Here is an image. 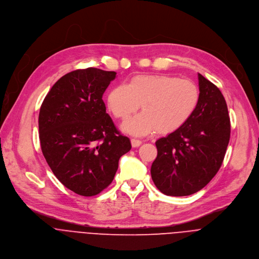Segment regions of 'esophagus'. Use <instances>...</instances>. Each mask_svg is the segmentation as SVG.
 <instances>
[{
  "label": "esophagus",
  "mask_w": 259,
  "mask_h": 259,
  "mask_svg": "<svg viewBox=\"0 0 259 259\" xmlns=\"http://www.w3.org/2000/svg\"><path fill=\"white\" fill-rule=\"evenodd\" d=\"M131 142H132V146H133L134 148H137V147H139V146L142 145V141H141V140H138V139H132Z\"/></svg>",
  "instance_id": "1"
}]
</instances>
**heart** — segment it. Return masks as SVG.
<instances>
[{
	"instance_id": "1",
	"label": "heart",
	"mask_w": 259,
	"mask_h": 259,
	"mask_svg": "<svg viewBox=\"0 0 259 259\" xmlns=\"http://www.w3.org/2000/svg\"><path fill=\"white\" fill-rule=\"evenodd\" d=\"M200 101L199 88L191 80L166 74H141L128 84L114 87L107 96L109 111L125 120L142 105L143 113L122 123L123 132L145 136L156 131L169 135L193 116Z\"/></svg>"
}]
</instances>
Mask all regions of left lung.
I'll use <instances>...</instances> for the list:
<instances>
[{"label":"left lung","mask_w":259,"mask_h":259,"mask_svg":"<svg viewBox=\"0 0 259 259\" xmlns=\"http://www.w3.org/2000/svg\"><path fill=\"white\" fill-rule=\"evenodd\" d=\"M200 101L188 122L156 141L151 177L167 196L192 195L207 185L224 161L231 123L220 89L198 73Z\"/></svg>","instance_id":"8db88e82"}]
</instances>
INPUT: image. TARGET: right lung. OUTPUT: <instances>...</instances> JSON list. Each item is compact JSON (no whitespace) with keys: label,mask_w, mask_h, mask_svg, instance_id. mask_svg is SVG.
Listing matches in <instances>:
<instances>
[{"label":"right lung","mask_w":259,"mask_h":259,"mask_svg":"<svg viewBox=\"0 0 259 259\" xmlns=\"http://www.w3.org/2000/svg\"><path fill=\"white\" fill-rule=\"evenodd\" d=\"M116 72L89 67L63 75L44 99L38 114L41 152L56 178L90 197L113 181L131 141L115 127L102 97Z\"/></svg>","instance_id":"add662e5"}]
</instances>
